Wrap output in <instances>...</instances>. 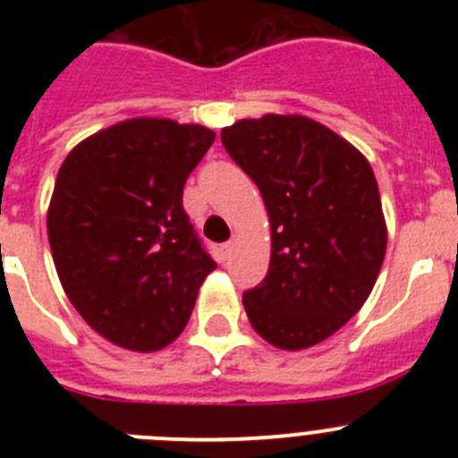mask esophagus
<instances>
[{"instance_id":"34e87169","label":"esophagus","mask_w":458,"mask_h":458,"mask_svg":"<svg viewBox=\"0 0 458 458\" xmlns=\"http://www.w3.org/2000/svg\"><path fill=\"white\" fill-rule=\"evenodd\" d=\"M233 248H236V236H233L232 241H229V242H225V245H222V248H220V252H222V259H229V257H232Z\"/></svg>"}]
</instances>
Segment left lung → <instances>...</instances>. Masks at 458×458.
I'll return each mask as SVG.
<instances>
[{
	"instance_id": "obj_1",
	"label": "left lung",
	"mask_w": 458,
	"mask_h": 458,
	"mask_svg": "<svg viewBox=\"0 0 458 458\" xmlns=\"http://www.w3.org/2000/svg\"><path fill=\"white\" fill-rule=\"evenodd\" d=\"M257 183L270 225V266L242 307L282 351L321 344L365 305L387 250L374 169L351 141L302 114L241 119L220 132Z\"/></svg>"
}]
</instances>
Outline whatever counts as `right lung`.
<instances>
[{
	"instance_id": "add662e5",
	"label": "right lung",
	"mask_w": 458,
	"mask_h": 458,
	"mask_svg": "<svg viewBox=\"0 0 458 458\" xmlns=\"http://www.w3.org/2000/svg\"><path fill=\"white\" fill-rule=\"evenodd\" d=\"M216 132L137 116L66 156L47 206V241L68 301L91 330L137 353L183 333L216 261L183 210V185Z\"/></svg>"
}]
</instances>
